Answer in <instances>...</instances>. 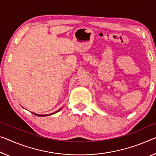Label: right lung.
<instances>
[{
	"label": "right lung",
	"mask_w": 156,
	"mask_h": 156,
	"mask_svg": "<svg viewBox=\"0 0 156 156\" xmlns=\"http://www.w3.org/2000/svg\"><path fill=\"white\" fill-rule=\"evenodd\" d=\"M61 109H59L58 111H60V110ZM58 111H57V112H54V113H52V114H46V115H40V114H35V113H33V114H35V115H36V116H49V115H51V114H55V113H56V112H58Z\"/></svg>",
	"instance_id": "add662e5"
}]
</instances>
